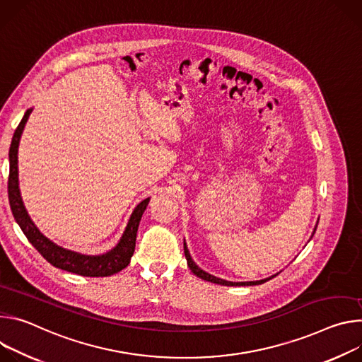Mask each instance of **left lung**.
I'll return each mask as SVG.
<instances>
[{"label": "left lung", "mask_w": 362, "mask_h": 362, "mask_svg": "<svg viewBox=\"0 0 362 362\" xmlns=\"http://www.w3.org/2000/svg\"><path fill=\"white\" fill-rule=\"evenodd\" d=\"M184 253H185V259H187L188 267L191 269V272H192L194 274H197L198 277H202V279L207 280V282L217 284V285H223V286H253V285H262V284L267 282V280H270V279H273V277L276 276V274H274V276L267 277V279H263V280H256V282H227V280L218 279V277H216V276H213V274H209L207 272H204V270L199 269V267L194 263V260L191 259V256H189V253H188V249H187L185 243H184Z\"/></svg>", "instance_id": "obj_1"}]
</instances>
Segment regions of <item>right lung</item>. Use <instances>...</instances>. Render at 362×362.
Returning <instances> with one entry per match:
<instances>
[{
    "mask_svg": "<svg viewBox=\"0 0 362 362\" xmlns=\"http://www.w3.org/2000/svg\"><path fill=\"white\" fill-rule=\"evenodd\" d=\"M33 112V109H28L20 125L17 127L13 141H11V146H10V175H8V199H10V207L13 211V216L16 218V221L18 223L20 228L23 230V233L25 234L28 242L35 247V250L42 255L50 264H53L54 267L80 274V276H89V277H103V276H110L115 274L117 272H120L122 269H125L129 262L131 257L135 252V242H136V233H138V226L141 221V217L149 203V198L144 199L142 203H139L136 206V209L134 210L129 223L125 228V233L120 238V242L116 245V247H113L110 252L100 255V256H85L80 255L71 250H66L57 245H54L53 242L47 237H45L42 233L38 231V228L34 226V223L31 221V218L28 217L23 199L20 195V189H18V144H20V138L24 129V125L27 122V119L30 116V113Z\"/></svg>",
    "mask_w": 362,
    "mask_h": 362,
    "instance_id": "1",
    "label": "right lung"
}]
</instances>
